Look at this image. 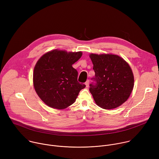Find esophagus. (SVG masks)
I'll return each instance as SVG.
<instances>
[{"mask_svg":"<svg viewBox=\"0 0 159 159\" xmlns=\"http://www.w3.org/2000/svg\"><path fill=\"white\" fill-rule=\"evenodd\" d=\"M89 80H87L86 82H85V85H86V87H89Z\"/></svg>","mask_w":159,"mask_h":159,"instance_id":"1","label":"esophagus"}]
</instances>
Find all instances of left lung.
I'll use <instances>...</instances> for the list:
<instances>
[{"instance_id":"1","label":"left lung","mask_w":159,"mask_h":159,"mask_svg":"<svg viewBox=\"0 0 159 159\" xmlns=\"http://www.w3.org/2000/svg\"><path fill=\"white\" fill-rule=\"evenodd\" d=\"M95 82L89 90L96 104L105 109L121 106L129 97L134 86V76L128 63L112 54H90Z\"/></svg>"}]
</instances>
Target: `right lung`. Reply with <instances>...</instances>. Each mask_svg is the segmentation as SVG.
I'll return each instance as SVG.
<instances>
[{
  "mask_svg": "<svg viewBox=\"0 0 159 159\" xmlns=\"http://www.w3.org/2000/svg\"><path fill=\"white\" fill-rule=\"evenodd\" d=\"M82 53L54 50L37 61L33 85L40 99L50 107L62 109L72 105L85 85L77 81L78 72L72 65Z\"/></svg>",
  "mask_w": 159,
  "mask_h": 159,
  "instance_id": "1",
  "label": "right lung"
}]
</instances>
